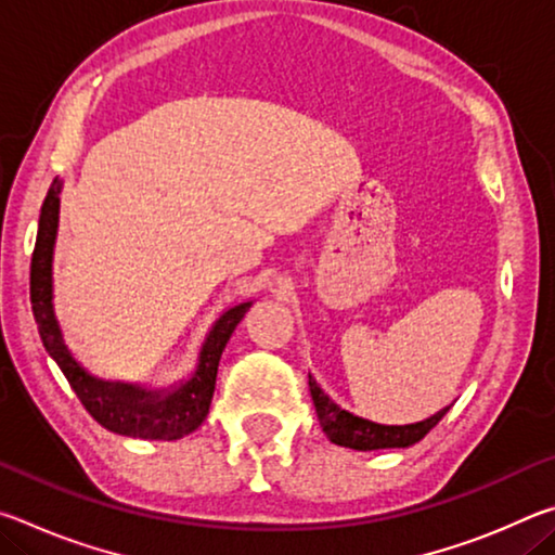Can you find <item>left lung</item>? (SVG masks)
Instances as JSON below:
<instances>
[{
	"instance_id": "obj_1",
	"label": "left lung",
	"mask_w": 555,
	"mask_h": 555,
	"mask_svg": "<svg viewBox=\"0 0 555 555\" xmlns=\"http://www.w3.org/2000/svg\"><path fill=\"white\" fill-rule=\"evenodd\" d=\"M308 389H311L313 406L318 413V421L325 430V436L333 440L335 446L354 448V450H379V448H409L418 443L430 428H434L440 418L446 416L448 409L438 411L436 416H430L421 424L411 426H382L372 424L367 418L352 416V413L343 411L337 403L327 399V393L318 387L313 377H308Z\"/></svg>"
}]
</instances>
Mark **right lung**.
Here are the masks:
<instances>
[{
    "label": "right lung",
    "mask_w": 555,
    "mask_h": 555,
    "mask_svg": "<svg viewBox=\"0 0 555 555\" xmlns=\"http://www.w3.org/2000/svg\"><path fill=\"white\" fill-rule=\"evenodd\" d=\"M61 191L63 183L55 178L41 205L39 234H36L31 255V311L36 323H39V335L46 352L59 362L65 379H68L73 391L78 393V399L88 409L90 416L107 430L152 440H176L193 434L210 411L215 377H218V364L224 345H228L244 313L249 311L251 300L234 306L220 315L210 335L205 337L198 370L176 391H149L134 387V384H109L90 377L73 360L68 347H65L51 304V259L55 230H59Z\"/></svg>",
    "instance_id": "right-lung-1"
}]
</instances>
